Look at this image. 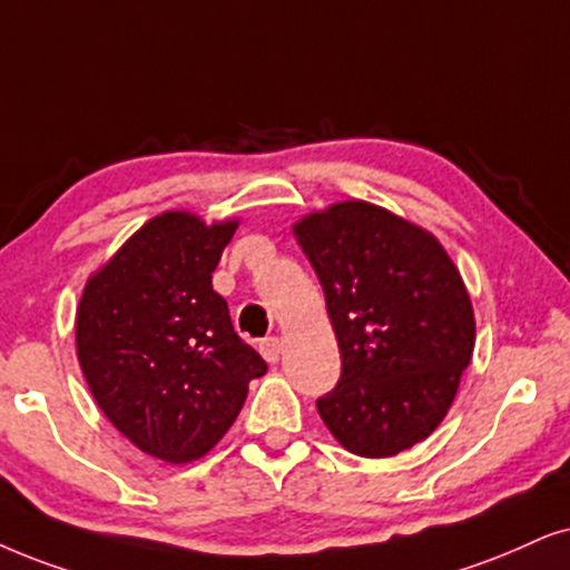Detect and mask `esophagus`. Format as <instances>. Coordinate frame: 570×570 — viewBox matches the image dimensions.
<instances>
[{
	"label": "esophagus",
	"mask_w": 570,
	"mask_h": 570,
	"mask_svg": "<svg viewBox=\"0 0 570 570\" xmlns=\"http://www.w3.org/2000/svg\"><path fill=\"white\" fill-rule=\"evenodd\" d=\"M261 355L265 357V363H271V365L278 363V357H281V342H278L276 336L263 338V342H261Z\"/></svg>",
	"instance_id": "1"
}]
</instances>
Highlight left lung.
Here are the masks:
<instances>
[{"label":"left lung","mask_w":570,"mask_h":570,"mask_svg":"<svg viewBox=\"0 0 570 570\" xmlns=\"http://www.w3.org/2000/svg\"><path fill=\"white\" fill-rule=\"evenodd\" d=\"M318 273L342 379L318 400L360 458H392L444 421L476 344V318L442 242L386 207L342 199L292 226Z\"/></svg>","instance_id":"left-lung-1"}]
</instances>
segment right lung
I'll use <instances>...</instances> for the list:
<instances>
[{"label": "right lung", "mask_w": 570, "mask_h": 570, "mask_svg": "<svg viewBox=\"0 0 570 570\" xmlns=\"http://www.w3.org/2000/svg\"><path fill=\"white\" fill-rule=\"evenodd\" d=\"M239 218H149L86 278L76 355L107 421L147 455L191 463L234 426L265 360L232 326L213 271Z\"/></svg>", "instance_id": "right-lung-1"}]
</instances>
